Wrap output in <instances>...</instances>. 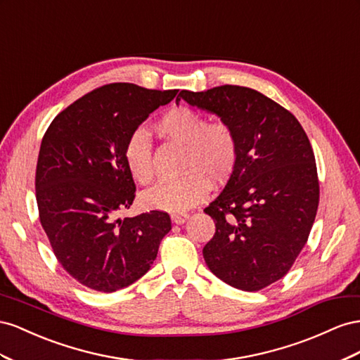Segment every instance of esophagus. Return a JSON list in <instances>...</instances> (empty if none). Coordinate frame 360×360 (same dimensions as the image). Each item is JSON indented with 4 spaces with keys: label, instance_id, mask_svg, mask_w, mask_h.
Segmentation results:
<instances>
[{
    "label": "esophagus",
    "instance_id": "obj_1",
    "mask_svg": "<svg viewBox=\"0 0 360 360\" xmlns=\"http://www.w3.org/2000/svg\"><path fill=\"white\" fill-rule=\"evenodd\" d=\"M190 217V214L187 212H173L172 214V221L176 223V224H184Z\"/></svg>",
    "mask_w": 360,
    "mask_h": 360
}]
</instances>
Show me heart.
Masks as SVG:
<instances>
[{"label":"heart","instance_id":"1","mask_svg":"<svg viewBox=\"0 0 360 360\" xmlns=\"http://www.w3.org/2000/svg\"><path fill=\"white\" fill-rule=\"evenodd\" d=\"M158 134L182 145L181 172L184 176L158 184L141 194L146 208L182 212L202 202L210 191V182L220 186L228 181L238 164V139L229 123L207 122L199 111L186 105L164 111L153 125ZM129 174L141 186L153 179L152 146L141 129L132 131L123 146Z\"/></svg>","mask_w":360,"mask_h":360}]
</instances>
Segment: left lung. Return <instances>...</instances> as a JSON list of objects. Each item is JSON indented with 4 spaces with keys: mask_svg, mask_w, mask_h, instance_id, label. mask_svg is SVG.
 <instances>
[{
    "mask_svg": "<svg viewBox=\"0 0 360 360\" xmlns=\"http://www.w3.org/2000/svg\"><path fill=\"white\" fill-rule=\"evenodd\" d=\"M217 115L238 139V164L203 211L215 233L208 269L228 285L259 291L290 271L309 237L320 200L314 150L288 110L249 87L182 90L176 101Z\"/></svg>",
    "mask_w": 360,
    "mask_h": 360,
    "instance_id": "left-lung-1",
    "label": "left lung"
}]
</instances>
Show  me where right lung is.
<instances>
[{"label":"right lung","instance_id":"right-lung-1","mask_svg":"<svg viewBox=\"0 0 360 360\" xmlns=\"http://www.w3.org/2000/svg\"><path fill=\"white\" fill-rule=\"evenodd\" d=\"M178 90L112 83L77 99L51 122L36 167L39 217L61 266L90 290L115 292L139 281L170 229L167 212L117 219L136 198L123 146Z\"/></svg>","mask_w":360,"mask_h":360}]
</instances>
